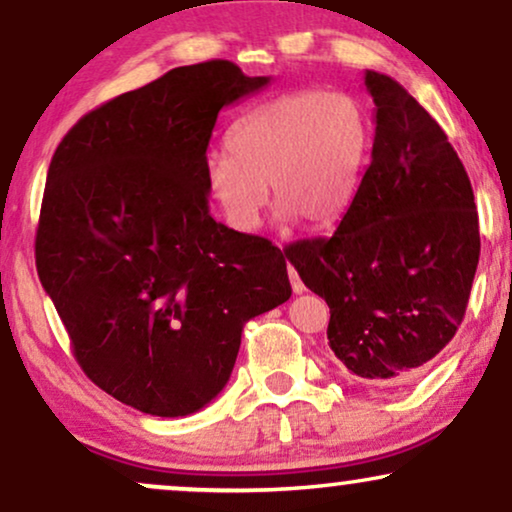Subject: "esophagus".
Returning <instances> with one entry per match:
<instances>
[{"instance_id": "1", "label": "esophagus", "mask_w": 512, "mask_h": 512, "mask_svg": "<svg viewBox=\"0 0 512 512\" xmlns=\"http://www.w3.org/2000/svg\"><path fill=\"white\" fill-rule=\"evenodd\" d=\"M287 273H289V282H292V292L294 294H301V292H306V287H304V282H301V277H299V273H296V270L289 266L287 268Z\"/></svg>"}]
</instances>
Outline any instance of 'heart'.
Masks as SVG:
<instances>
[{
	"mask_svg": "<svg viewBox=\"0 0 512 512\" xmlns=\"http://www.w3.org/2000/svg\"><path fill=\"white\" fill-rule=\"evenodd\" d=\"M372 156V118L349 92L294 90L251 106L232 123L227 149L204 161L225 223L256 230L268 189L280 216L332 227L349 211Z\"/></svg>",
	"mask_w": 512,
	"mask_h": 512,
	"instance_id": "b5f03b06",
	"label": "heart"
}]
</instances>
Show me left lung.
<instances>
[{"label": "left lung", "instance_id": "obj_1", "mask_svg": "<svg viewBox=\"0 0 512 512\" xmlns=\"http://www.w3.org/2000/svg\"><path fill=\"white\" fill-rule=\"evenodd\" d=\"M372 161L330 237L289 244L304 285L330 306L327 339L356 380H413L451 342L479 263L468 173L446 132L394 78L365 71Z\"/></svg>", "mask_w": 512, "mask_h": 512}]
</instances>
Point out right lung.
Returning <instances> with one entry per match:
<instances>
[{
    "label": "right lung",
    "instance_id": "add662e5",
    "mask_svg": "<svg viewBox=\"0 0 512 512\" xmlns=\"http://www.w3.org/2000/svg\"><path fill=\"white\" fill-rule=\"evenodd\" d=\"M268 82L223 59L173 68L82 116L49 163L37 275L85 375L142 413L211 403L246 320L292 296L282 251L216 223L204 180L220 109Z\"/></svg>",
    "mask_w": 512,
    "mask_h": 512
}]
</instances>
